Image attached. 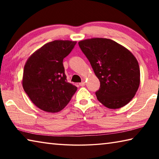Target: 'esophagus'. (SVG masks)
I'll return each mask as SVG.
<instances>
[{
  "label": "esophagus",
  "mask_w": 159,
  "mask_h": 159,
  "mask_svg": "<svg viewBox=\"0 0 159 159\" xmlns=\"http://www.w3.org/2000/svg\"><path fill=\"white\" fill-rule=\"evenodd\" d=\"M79 85H80V86H85V81H82L81 83H79Z\"/></svg>",
  "instance_id": "34e87169"
}]
</instances>
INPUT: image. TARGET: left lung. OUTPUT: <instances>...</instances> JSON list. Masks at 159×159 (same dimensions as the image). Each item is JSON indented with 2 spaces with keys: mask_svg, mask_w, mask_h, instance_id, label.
I'll use <instances>...</instances> for the list:
<instances>
[{
  "mask_svg": "<svg viewBox=\"0 0 159 159\" xmlns=\"http://www.w3.org/2000/svg\"><path fill=\"white\" fill-rule=\"evenodd\" d=\"M100 88L97 99L109 109H119L134 98L140 83L138 61L130 50L108 39L93 38L79 42Z\"/></svg>",
  "mask_w": 159,
  "mask_h": 159,
  "instance_id": "left-lung-1",
  "label": "left lung"
}]
</instances>
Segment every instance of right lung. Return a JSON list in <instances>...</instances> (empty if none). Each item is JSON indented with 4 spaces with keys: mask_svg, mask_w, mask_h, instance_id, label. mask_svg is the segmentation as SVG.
Segmentation results:
<instances>
[{
    "mask_svg": "<svg viewBox=\"0 0 159 159\" xmlns=\"http://www.w3.org/2000/svg\"><path fill=\"white\" fill-rule=\"evenodd\" d=\"M76 41L56 40L43 45L26 60L21 83L38 108L50 113L60 111L71 100L76 86L66 80L63 60Z\"/></svg>",
    "mask_w": 159,
    "mask_h": 159,
    "instance_id": "right-lung-1",
    "label": "right lung"
}]
</instances>
